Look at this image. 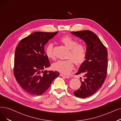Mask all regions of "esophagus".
Instances as JSON below:
<instances>
[{"instance_id":"1","label":"esophagus","mask_w":121,"mask_h":121,"mask_svg":"<svg viewBox=\"0 0 121 121\" xmlns=\"http://www.w3.org/2000/svg\"><path fill=\"white\" fill-rule=\"evenodd\" d=\"M60 76L62 77H64V78H69V76H67V75H64V74H62V73H61V74H60Z\"/></svg>"}]
</instances>
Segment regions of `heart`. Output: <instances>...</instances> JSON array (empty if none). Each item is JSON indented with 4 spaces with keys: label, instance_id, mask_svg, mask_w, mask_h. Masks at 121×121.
<instances>
[{
    "label": "heart",
    "instance_id": "1",
    "mask_svg": "<svg viewBox=\"0 0 121 121\" xmlns=\"http://www.w3.org/2000/svg\"><path fill=\"white\" fill-rule=\"evenodd\" d=\"M61 43L70 50L68 57L71 59L66 60H58L52 64L54 70L64 74L69 73L73 67V62L77 65H80L85 61L86 55L85 47L82 44H78L77 41L71 36H62L59 39ZM53 44L50 43L45 48V54L49 59H54L53 51Z\"/></svg>",
    "mask_w": 121,
    "mask_h": 121
}]
</instances>
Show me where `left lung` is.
Here are the masks:
<instances>
[{"mask_svg": "<svg viewBox=\"0 0 121 121\" xmlns=\"http://www.w3.org/2000/svg\"><path fill=\"white\" fill-rule=\"evenodd\" d=\"M71 34L83 40L86 46V59L76 73L77 75L82 73L84 79L80 80V88L73 92L77 97L85 98L95 93L105 80L107 50L97 35L91 30L72 31Z\"/></svg>", "mask_w": 121, "mask_h": 121, "instance_id": "left-lung-1", "label": "left lung"}]
</instances>
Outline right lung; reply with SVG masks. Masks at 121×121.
<instances>
[{
	"label": "right lung",
	"instance_id": "1",
	"mask_svg": "<svg viewBox=\"0 0 121 121\" xmlns=\"http://www.w3.org/2000/svg\"><path fill=\"white\" fill-rule=\"evenodd\" d=\"M58 33L36 31L22 39L15 52L14 74L20 86L29 93L39 95L59 76L57 71L43 70L50 66L44 47Z\"/></svg>",
	"mask_w": 121,
	"mask_h": 121
}]
</instances>
